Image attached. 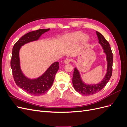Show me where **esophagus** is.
<instances>
[{
    "mask_svg": "<svg viewBox=\"0 0 127 127\" xmlns=\"http://www.w3.org/2000/svg\"><path fill=\"white\" fill-rule=\"evenodd\" d=\"M70 61H71V60H70V59H65V60H64V64H67L69 63L70 62Z\"/></svg>",
    "mask_w": 127,
    "mask_h": 127,
    "instance_id": "34e87169",
    "label": "esophagus"
}]
</instances>
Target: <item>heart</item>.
<instances>
[{
	"label": "heart",
	"instance_id": "heart-1",
	"mask_svg": "<svg viewBox=\"0 0 127 127\" xmlns=\"http://www.w3.org/2000/svg\"><path fill=\"white\" fill-rule=\"evenodd\" d=\"M67 40L70 44H75L80 39L81 43H86L88 39V36L86 34H83L82 32H75L70 33L67 35Z\"/></svg>",
	"mask_w": 127,
	"mask_h": 127
}]
</instances>
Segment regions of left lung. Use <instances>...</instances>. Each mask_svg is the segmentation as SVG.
Instances as JSON below:
<instances>
[{"mask_svg": "<svg viewBox=\"0 0 127 127\" xmlns=\"http://www.w3.org/2000/svg\"><path fill=\"white\" fill-rule=\"evenodd\" d=\"M98 37V43L101 45L103 52L106 55L107 61L106 73L100 82L97 84H89L84 82L80 75L79 70L75 68L72 77V84L75 90L80 94L84 95H91L97 93L105 86L109 82L112 74L113 54L110 44L102 34L96 31Z\"/></svg>", "mask_w": 127, "mask_h": 127, "instance_id": "left-lung-1", "label": "left lung"}]
</instances>
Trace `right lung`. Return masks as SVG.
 <instances>
[{
  "mask_svg": "<svg viewBox=\"0 0 127 127\" xmlns=\"http://www.w3.org/2000/svg\"><path fill=\"white\" fill-rule=\"evenodd\" d=\"M50 30L40 29L26 33L17 41L13 48L10 66L15 83L27 93L33 95H41L51 88L59 68V63L56 61L52 64L43 74L38 77L30 78L25 76L21 69L20 50L25 44L39 40L42 34Z\"/></svg>",
  "mask_w": 127,
  "mask_h": 127,
  "instance_id": "add662e5",
  "label": "right lung"
}]
</instances>
